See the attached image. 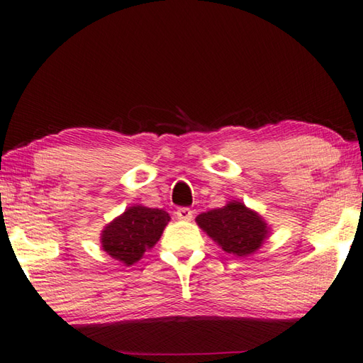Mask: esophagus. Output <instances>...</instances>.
<instances>
[{
	"label": "esophagus",
	"instance_id": "1",
	"mask_svg": "<svg viewBox=\"0 0 363 363\" xmlns=\"http://www.w3.org/2000/svg\"><path fill=\"white\" fill-rule=\"evenodd\" d=\"M175 213L180 220H191L193 218V211L189 209V207H180V209H178Z\"/></svg>",
	"mask_w": 363,
	"mask_h": 363
}]
</instances>
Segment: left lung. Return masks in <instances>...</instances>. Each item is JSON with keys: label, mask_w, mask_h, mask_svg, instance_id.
<instances>
[{"label": "left lung", "mask_w": 363, "mask_h": 363, "mask_svg": "<svg viewBox=\"0 0 363 363\" xmlns=\"http://www.w3.org/2000/svg\"><path fill=\"white\" fill-rule=\"evenodd\" d=\"M196 223L225 252L238 257L254 254L270 235V228L264 218L240 201H230L227 206L199 213Z\"/></svg>", "instance_id": "left-lung-1"}]
</instances>
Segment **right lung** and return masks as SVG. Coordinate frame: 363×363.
<instances>
[{
  "instance_id": "obj_1",
  "label": "right lung",
  "mask_w": 363,
  "mask_h": 363,
  "mask_svg": "<svg viewBox=\"0 0 363 363\" xmlns=\"http://www.w3.org/2000/svg\"><path fill=\"white\" fill-rule=\"evenodd\" d=\"M170 216L162 209L132 206L114 218L101 233V246L111 257L125 265H133L162 236Z\"/></svg>"
}]
</instances>
